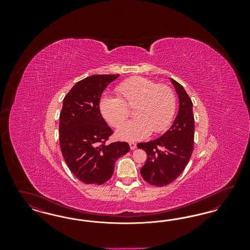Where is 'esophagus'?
Returning a JSON list of instances; mask_svg holds the SVG:
<instances>
[{
    "mask_svg": "<svg viewBox=\"0 0 250 250\" xmlns=\"http://www.w3.org/2000/svg\"><path fill=\"white\" fill-rule=\"evenodd\" d=\"M129 146H130V149L131 150H135L136 148H137V144L135 143H129Z\"/></svg>",
    "mask_w": 250,
    "mask_h": 250,
    "instance_id": "1",
    "label": "esophagus"
}]
</instances>
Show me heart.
I'll use <instances>...</instances> for the list:
<instances>
[{"instance_id": "1", "label": "heart", "mask_w": 250, "mask_h": 250, "mask_svg": "<svg viewBox=\"0 0 250 250\" xmlns=\"http://www.w3.org/2000/svg\"><path fill=\"white\" fill-rule=\"evenodd\" d=\"M118 97L103 96L99 102L102 116L120 127L134 108L135 119L124 125L116 136L125 141H138L166 130L173 119L176 98L171 88L143 77L128 79L117 86Z\"/></svg>"}]
</instances>
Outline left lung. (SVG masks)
Segmentation results:
<instances>
[{
	"instance_id": "8db88e82",
	"label": "left lung",
	"mask_w": 250,
	"mask_h": 250,
	"mask_svg": "<svg viewBox=\"0 0 250 250\" xmlns=\"http://www.w3.org/2000/svg\"><path fill=\"white\" fill-rule=\"evenodd\" d=\"M170 82L178 95L176 118L160 138L137 145L147 154L141 174L147 183L155 187H164L177 179L188 165L194 148L192 101L181 84L173 79H170Z\"/></svg>"
}]
</instances>
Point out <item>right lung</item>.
<instances>
[{
    "label": "right lung",
    "instance_id": "1",
    "mask_svg": "<svg viewBox=\"0 0 250 250\" xmlns=\"http://www.w3.org/2000/svg\"><path fill=\"white\" fill-rule=\"evenodd\" d=\"M119 75H93L65 95L60 113V147L72 173L84 184L102 185L114 172L116 160L129 152L127 143L106 144L113 133L103 119L99 102Z\"/></svg>",
    "mask_w": 250,
    "mask_h": 250
}]
</instances>
